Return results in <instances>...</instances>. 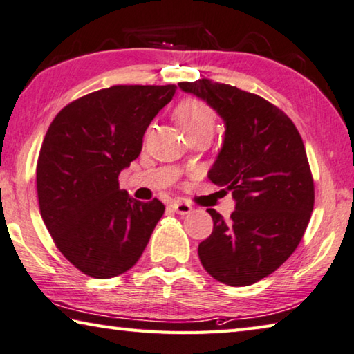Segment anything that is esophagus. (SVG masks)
I'll list each match as a JSON object with an SVG mask.
<instances>
[{
    "label": "esophagus",
    "mask_w": 354,
    "mask_h": 354,
    "mask_svg": "<svg viewBox=\"0 0 354 354\" xmlns=\"http://www.w3.org/2000/svg\"><path fill=\"white\" fill-rule=\"evenodd\" d=\"M172 209L176 213H178V214H189L191 212H193V207L189 205V203H187V202H180V201H177V202H172Z\"/></svg>",
    "instance_id": "obj_1"
}]
</instances>
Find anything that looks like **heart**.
<instances>
[{
	"label": "heart",
	"instance_id": "b5f03b06",
	"mask_svg": "<svg viewBox=\"0 0 354 354\" xmlns=\"http://www.w3.org/2000/svg\"><path fill=\"white\" fill-rule=\"evenodd\" d=\"M176 120L185 135L213 133L216 113L201 99H187L176 109Z\"/></svg>",
	"mask_w": 354,
	"mask_h": 354
}]
</instances>
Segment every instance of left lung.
<instances>
[{
  "mask_svg": "<svg viewBox=\"0 0 354 354\" xmlns=\"http://www.w3.org/2000/svg\"><path fill=\"white\" fill-rule=\"evenodd\" d=\"M178 86L224 120V142L208 178L236 202L230 221L207 209L214 225L199 244L201 263L221 283L249 286L292 255L311 219L305 145L289 116L261 96L208 79Z\"/></svg>",
  "mask_w": 354,
  "mask_h": 354,
  "instance_id": "1",
  "label": "left lung"
}]
</instances>
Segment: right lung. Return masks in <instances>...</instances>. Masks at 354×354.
<instances>
[{
	"label": "right lung",
	"instance_id": "obj_1",
	"mask_svg": "<svg viewBox=\"0 0 354 354\" xmlns=\"http://www.w3.org/2000/svg\"><path fill=\"white\" fill-rule=\"evenodd\" d=\"M176 85H115L62 109L37 161L41 219L57 249L85 275L127 272L165 213L120 189V172L138 157L142 135Z\"/></svg>",
	"mask_w": 354,
	"mask_h": 354
}]
</instances>
